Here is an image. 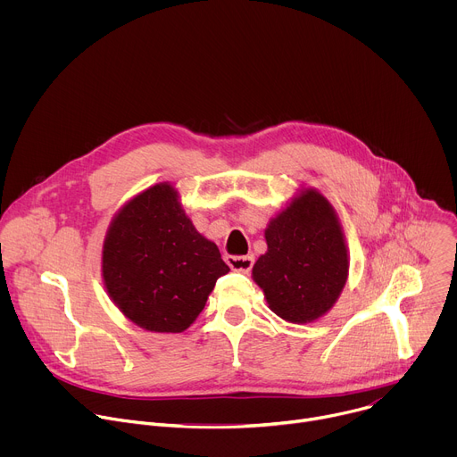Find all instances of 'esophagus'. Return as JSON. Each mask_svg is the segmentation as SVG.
<instances>
[{
	"label": "esophagus",
	"instance_id": "esophagus-1",
	"mask_svg": "<svg viewBox=\"0 0 457 457\" xmlns=\"http://www.w3.org/2000/svg\"><path fill=\"white\" fill-rule=\"evenodd\" d=\"M226 264H228L233 271L249 273V271L253 270L254 258H253V256H233V254H228V256H226Z\"/></svg>",
	"mask_w": 457,
	"mask_h": 457
}]
</instances>
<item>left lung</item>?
Returning <instances> with one entry per match:
<instances>
[{"label":"left lung","instance_id":"obj_1","mask_svg":"<svg viewBox=\"0 0 457 457\" xmlns=\"http://www.w3.org/2000/svg\"><path fill=\"white\" fill-rule=\"evenodd\" d=\"M268 253L253 266L273 312L305 323L328 312L349 271L338 219L314 189L303 191L266 229Z\"/></svg>","mask_w":457,"mask_h":457}]
</instances>
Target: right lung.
<instances>
[{
	"label": "right lung",
	"mask_w": 457,
	"mask_h": 457,
	"mask_svg": "<svg viewBox=\"0 0 457 457\" xmlns=\"http://www.w3.org/2000/svg\"><path fill=\"white\" fill-rule=\"evenodd\" d=\"M229 268L182 212L177 191L157 184L113 219L103 277L117 307L146 331L182 333Z\"/></svg>",
	"instance_id": "add662e5"
}]
</instances>
